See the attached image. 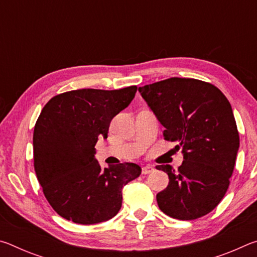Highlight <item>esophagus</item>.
Listing matches in <instances>:
<instances>
[{
    "label": "esophagus",
    "mask_w": 257,
    "mask_h": 257,
    "mask_svg": "<svg viewBox=\"0 0 257 257\" xmlns=\"http://www.w3.org/2000/svg\"><path fill=\"white\" fill-rule=\"evenodd\" d=\"M153 171H154V168L152 167V165H145V167H143V169H142L143 175H149V173L153 172Z\"/></svg>",
    "instance_id": "34e87169"
}]
</instances>
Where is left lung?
I'll use <instances>...</instances> for the list:
<instances>
[{"instance_id":"8db88e82","label":"left lung","mask_w":257,"mask_h":257,"mask_svg":"<svg viewBox=\"0 0 257 257\" xmlns=\"http://www.w3.org/2000/svg\"><path fill=\"white\" fill-rule=\"evenodd\" d=\"M184 155L169 185L156 195L160 210L178 220H195L210 213L227 193L239 150V134L231 105L219 88L191 78H169L138 88Z\"/></svg>"}]
</instances>
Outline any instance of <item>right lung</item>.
Returning <instances> with one entry per match:
<instances>
[{"label": "right lung", "instance_id": "1", "mask_svg": "<svg viewBox=\"0 0 257 257\" xmlns=\"http://www.w3.org/2000/svg\"><path fill=\"white\" fill-rule=\"evenodd\" d=\"M136 86L77 89L52 97L34 128V168L47 202L60 216L79 224L112 219L122 204V188L142 168L120 163L102 169L95 159L99 137L127 107Z\"/></svg>", "mask_w": 257, "mask_h": 257}]
</instances>
